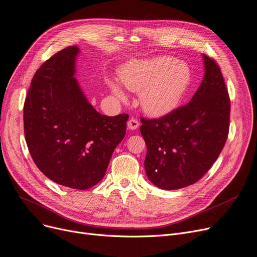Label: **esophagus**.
<instances>
[{
	"label": "esophagus",
	"instance_id": "1",
	"mask_svg": "<svg viewBox=\"0 0 257 257\" xmlns=\"http://www.w3.org/2000/svg\"><path fill=\"white\" fill-rule=\"evenodd\" d=\"M127 126L130 130H136L140 127V121L135 117H131L127 122Z\"/></svg>",
	"mask_w": 257,
	"mask_h": 257
}]
</instances>
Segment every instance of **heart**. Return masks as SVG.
Listing matches in <instances>:
<instances>
[{
	"label": "heart",
	"instance_id": "1",
	"mask_svg": "<svg viewBox=\"0 0 257 257\" xmlns=\"http://www.w3.org/2000/svg\"><path fill=\"white\" fill-rule=\"evenodd\" d=\"M119 77L126 88L141 92V106L146 113L161 116L174 111L181 102L191 84L192 73L186 63H177L172 57L164 56L131 62L121 69ZM108 84L115 96L125 98L116 82L109 80Z\"/></svg>",
	"mask_w": 257,
	"mask_h": 257
}]
</instances>
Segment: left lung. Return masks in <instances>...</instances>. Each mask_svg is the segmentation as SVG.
Masks as SVG:
<instances>
[{
	"label": "left lung",
	"mask_w": 257,
	"mask_h": 257,
	"mask_svg": "<svg viewBox=\"0 0 257 257\" xmlns=\"http://www.w3.org/2000/svg\"><path fill=\"white\" fill-rule=\"evenodd\" d=\"M205 74L188 103L159 118L141 117L147 146L145 170L156 186L172 191L199 181L225 144L231 101L218 63L203 55Z\"/></svg>",
	"instance_id": "left-lung-1"
}]
</instances>
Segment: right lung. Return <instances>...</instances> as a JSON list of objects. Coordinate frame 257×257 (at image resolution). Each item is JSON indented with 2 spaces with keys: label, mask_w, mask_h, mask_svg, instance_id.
<instances>
[{
  "label": "right lung",
  "mask_w": 257,
  "mask_h": 257,
  "mask_svg": "<svg viewBox=\"0 0 257 257\" xmlns=\"http://www.w3.org/2000/svg\"><path fill=\"white\" fill-rule=\"evenodd\" d=\"M78 52L65 47L36 71L24 102V135L42 174L57 184L88 189L106 174L129 115H101L89 103L74 77Z\"/></svg>",
  "instance_id": "add662e5"
}]
</instances>
